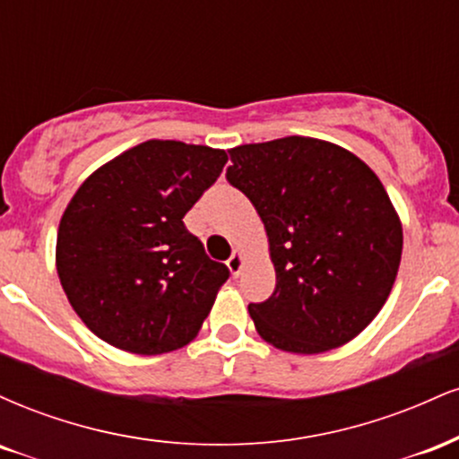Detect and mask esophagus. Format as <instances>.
Here are the masks:
<instances>
[{"label": "esophagus", "mask_w": 459, "mask_h": 459, "mask_svg": "<svg viewBox=\"0 0 459 459\" xmlns=\"http://www.w3.org/2000/svg\"><path fill=\"white\" fill-rule=\"evenodd\" d=\"M226 265H229V270H230V273H233V276H239V272H241V267H244V256H241V252H233V255H230V259L226 261Z\"/></svg>", "instance_id": "1"}]
</instances>
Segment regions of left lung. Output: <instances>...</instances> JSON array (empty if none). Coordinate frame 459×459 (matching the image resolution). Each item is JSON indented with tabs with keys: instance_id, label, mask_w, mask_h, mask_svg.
Here are the masks:
<instances>
[{
	"instance_id": "1",
	"label": "left lung",
	"mask_w": 459,
	"mask_h": 459,
	"mask_svg": "<svg viewBox=\"0 0 459 459\" xmlns=\"http://www.w3.org/2000/svg\"><path fill=\"white\" fill-rule=\"evenodd\" d=\"M226 181L270 237L276 289L247 307L267 343L319 354L380 313L402 261V224L376 172L350 151L302 135L229 151Z\"/></svg>"
}]
</instances>
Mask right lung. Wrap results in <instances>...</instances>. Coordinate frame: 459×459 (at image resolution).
Segmentation results:
<instances>
[{"mask_svg":"<svg viewBox=\"0 0 459 459\" xmlns=\"http://www.w3.org/2000/svg\"><path fill=\"white\" fill-rule=\"evenodd\" d=\"M226 161L209 146L149 140L99 168L68 203L57 276L105 343L155 356L198 334L230 272L209 259L183 218Z\"/></svg>","mask_w":459,"mask_h":459,"instance_id":"right-lung-1","label":"right lung"}]
</instances>
